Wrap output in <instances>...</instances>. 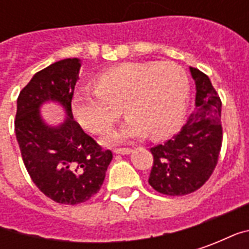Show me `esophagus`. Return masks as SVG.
Returning a JSON list of instances; mask_svg holds the SVG:
<instances>
[{"instance_id":"34e87169","label":"esophagus","mask_w":249,"mask_h":249,"mask_svg":"<svg viewBox=\"0 0 249 249\" xmlns=\"http://www.w3.org/2000/svg\"><path fill=\"white\" fill-rule=\"evenodd\" d=\"M132 149L130 148H117V149H114V153H117V155H129Z\"/></svg>"}]
</instances>
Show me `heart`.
<instances>
[{"mask_svg": "<svg viewBox=\"0 0 249 249\" xmlns=\"http://www.w3.org/2000/svg\"><path fill=\"white\" fill-rule=\"evenodd\" d=\"M94 92L73 96L77 121L92 133H104L120 119L121 107L129 117L119 130L105 137L107 144L144 137L164 139L178 129L189 98V77L176 62H124L98 73Z\"/></svg>", "mask_w": 249, "mask_h": 249, "instance_id": "1", "label": "heart"}]
</instances>
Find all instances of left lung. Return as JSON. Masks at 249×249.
Returning a JSON list of instances; mask_svg holds the SVG:
<instances>
[{
    "label": "left lung",
    "mask_w": 249,
    "mask_h": 249,
    "mask_svg": "<svg viewBox=\"0 0 249 249\" xmlns=\"http://www.w3.org/2000/svg\"><path fill=\"white\" fill-rule=\"evenodd\" d=\"M196 84L195 110L178 135L151 148L153 155L148 183L167 196L197 191L211 178L219 160L223 128L221 101L207 74L189 68Z\"/></svg>",
    "instance_id": "8db88e82"
}]
</instances>
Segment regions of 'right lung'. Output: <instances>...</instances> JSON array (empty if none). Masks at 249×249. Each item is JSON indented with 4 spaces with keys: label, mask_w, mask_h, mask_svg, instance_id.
Wrapping results in <instances>:
<instances>
[{
    "label": "right lung",
    "mask_w": 249,
    "mask_h": 249,
    "mask_svg": "<svg viewBox=\"0 0 249 249\" xmlns=\"http://www.w3.org/2000/svg\"><path fill=\"white\" fill-rule=\"evenodd\" d=\"M81 62L65 58L37 71L19 92L14 130L30 178L41 192L58 204L85 203L103 185L110 151L88 136L71 113V98ZM53 101L62 105L66 120L46 124L39 109Z\"/></svg>",
    "instance_id": "add662e5"
}]
</instances>
